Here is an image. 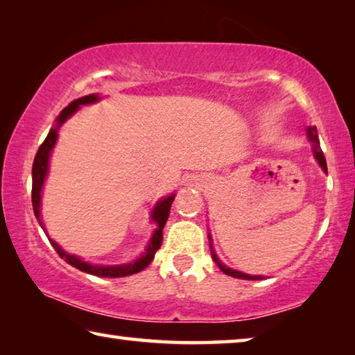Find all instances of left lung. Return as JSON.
<instances>
[{
  "instance_id": "obj_1",
  "label": "left lung",
  "mask_w": 355,
  "mask_h": 355,
  "mask_svg": "<svg viewBox=\"0 0 355 355\" xmlns=\"http://www.w3.org/2000/svg\"><path fill=\"white\" fill-rule=\"evenodd\" d=\"M307 136H309V139H310V142H311V146H313V155H315L316 161H318V163H320V166L322 167V171L327 172L326 158H324V153H322V150H321V147H320V139H318L316 127H309V128H307ZM208 239H209V249H211L213 260H214L216 264H218L222 272L227 274V275H232V277L243 279V280H261V279H264L263 275H249V274L239 272V271H236V269H232V268L225 266V264L219 260L218 255H216V252H214V249H213V244H211V236L208 235Z\"/></svg>"
}]
</instances>
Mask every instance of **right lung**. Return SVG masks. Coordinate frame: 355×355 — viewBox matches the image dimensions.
<instances>
[{
    "instance_id": "right-lung-1",
    "label": "right lung",
    "mask_w": 355,
    "mask_h": 355,
    "mask_svg": "<svg viewBox=\"0 0 355 355\" xmlns=\"http://www.w3.org/2000/svg\"><path fill=\"white\" fill-rule=\"evenodd\" d=\"M98 100H100L98 95L91 94V95H86V97L73 100L67 107H64L61 114H59L58 119H56V127L50 130V133H48V136L45 137V141L42 142V146L39 147L37 153H35V158H34V163H33V194H31V197H33L34 214H35V218H37L40 227L44 228V232H45L44 222L40 220L42 186H44L46 172H48V159H50L51 150H53V147H55L56 139H58V130L61 128V125L65 122V120L73 116V114L78 111V107H80L81 105H91V103H95V101H98ZM173 199H175V194L166 197V199L159 200L155 205L153 211H152V220L156 222L158 228H156V230L153 232V235H152V238H150V241L147 244V249L142 254V257H139L137 260L131 261V263L116 264V266L91 264L87 261H83L81 258H78L76 255L67 254V252L62 250L61 245H59L56 241H53L51 238H48V239H50L51 245L55 248V250L58 252L59 257L64 258V260L67 261L69 264H71V266L76 268V269H80V271H83V272L98 275V277H127V275L141 272L142 269H146L148 264L152 263L156 250L161 248V243H163V228L166 225L167 218H169Z\"/></svg>"
}]
</instances>
